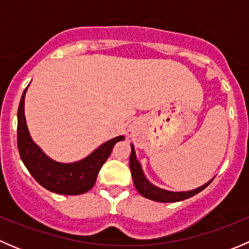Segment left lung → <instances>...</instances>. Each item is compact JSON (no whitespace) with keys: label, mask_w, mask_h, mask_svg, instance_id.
Segmentation results:
<instances>
[{"label":"left lung","mask_w":249,"mask_h":249,"mask_svg":"<svg viewBox=\"0 0 249 249\" xmlns=\"http://www.w3.org/2000/svg\"><path fill=\"white\" fill-rule=\"evenodd\" d=\"M130 170H131L132 179H134V184L135 187H136L137 192H139L142 196L158 202H177V201H182V200H185V199H189V197L194 196V195H196L197 193H200L201 190L205 189V188L212 182V180H210L208 183L203 184L202 187L197 188V189H194V190H190V192L175 193V192H169V190L160 189V188L155 187V185H153L152 183L148 182L147 178L144 177V175H143V171H142V167H141V164L136 159V154H135V149L132 144H131V154H130Z\"/></svg>","instance_id":"8db88e82"}]
</instances>
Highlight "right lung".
Here are the masks:
<instances>
[{
  "instance_id": "obj_1",
  "label": "right lung",
  "mask_w": 249,
  "mask_h": 249,
  "mask_svg": "<svg viewBox=\"0 0 249 249\" xmlns=\"http://www.w3.org/2000/svg\"><path fill=\"white\" fill-rule=\"evenodd\" d=\"M18 108V149L20 158L32 177L46 189L62 195H79L89 192L96 182L102 165L106 162L117 142L124 136L107 141L89 157L73 164H61L48 158L31 140L24 114L25 92Z\"/></svg>"
}]
</instances>
